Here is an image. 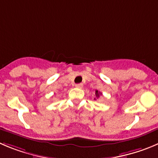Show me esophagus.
<instances>
[{
	"label": "esophagus",
	"instance_id": "obj_1",
	"mask_svg": "<svg viewBox=\"0 0 158 158\" xmlns=\"http://www.w3.org/2000/svg\"><path fill=\"white\" fill-rule=\"evenodd\" d=\"M82 86H83V85H82V83H78V84H76V87L77 88H82Z\"/></svg>",
	"mask_w": 158,
	"mask_h": 158
}]
</instances>
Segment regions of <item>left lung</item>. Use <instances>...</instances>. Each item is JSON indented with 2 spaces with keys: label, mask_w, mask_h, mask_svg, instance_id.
Listing matches in <instances>:
<instances>
[{
  "label": "left lung",
  "mask_w": 158,
  "mask_h": 158,
  "mask_svg": "<svg viewBox=\"0 0 158 158\" xmlns=\"http://www.w3.org/2000/svg\"><path fill=\"white\" fill-rule=\"evenodd\" d=\"M101 94H102L101 92H98V90H96L95 95H96V97H97V98H98V97H100V95H101ZM94 100H96V98H94Z\"/></svg>",
  "instance_id": "8db88e82"
}]
</instances>
